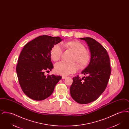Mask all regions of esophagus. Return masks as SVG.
Returning <instances> with one entry per match:
<instances>
[{
    "label": "esophagus",
    "mask_w": 129,
    "mask_h": 129,
    "mask_svg": "<svg viewBox=\"0 0 129 129\" xmlns=\"http://www.w3.org/2000/svg\"><path fill=\"white\" fill-rule=\"evenodd\" d=\"M67 78L66 76H62V79H65V78Z\"/></svg>",
    "instance_id": "1"
}]
</instances>
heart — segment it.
<instances>
[{
  "mask_svg": "<svg viewBox=\"0 0 129 129\" xmlns=\"http://www.w3.org/2000/svg\"><path fill=\"white\" fill-rule=\"evenodd\" d=\"M63 45L67 49L72 50L75 53L73 61H76L80 68H86L89 64L91 59V54L86 51V46L77 41H70L62 43ZM62 49L59 44L54 45L51 49L50 56L55 61H58L62 55ZM79 69V66L76 63L68 64L63 62H60L55 64V73L63 76H66L75 73Z\"/></svg>",
  "mask_w": 129,
  "mask_h": 129,
  "instance_id": "obj_1",
  "label": "heart"
}]
</instances>
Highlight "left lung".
Wrapping results in <instances>:
<instances>
[{"instance_id":"left-lung-1","label":"left lung","mask_w":129,"mask_h":129,"mask_svg":"<svg viewBox=\"0 0 129 129\" xmlns=\"http://www.w3.org/2000/svg\"><path fill=\"white\" fill-rule=\"evenodd\" d=\"M87 43L91 59L82 74L87 75L81 79L73 77L70 90L74 100L80 104H87L96 100L104 92L110 76V59L106 49L94 39L89 37L80 38Z\"/></svg>"}]
</instances>
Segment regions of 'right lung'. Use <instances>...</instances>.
<instances>
[{
    "instance_id": "1",
    "label": "right lung",
    "mask_w": 129,
    "mask_h": 129,
    "mask_svg": "<svg viewBox=\"0 0 129 129\" xmlns=\"http://www.w3.org/2000/svg\"><path fill=\"white\" fill-rule=\"evenodd\" d=\"M62 40L59 37L43 35L26 43L18 60L16 71L19 83L25 94L36 101L47 98L53 93L61 76L44 75L54 68L50 51Z\"/></svg>"
}]
</instances>
